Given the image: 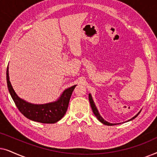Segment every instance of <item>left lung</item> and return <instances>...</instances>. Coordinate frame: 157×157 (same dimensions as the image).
<instances>
[{
    "instance_id": "1",
    "label": "left lung",
    "mask_w": 157,
    "mask_h": 157,
    "mask_svg": "<svg viewBox=\"0 0 157 157\" xmlns=\"http://www.w3.org/2000/svg\"><path fill=\"white\" fill-rule=\"evenodd\" d=\"M89 99L90 104H91V109H92V111H93V112H94V115L96 116V118H97V119L98 120V121H99L100 122H101L102 124H105V125H107V126H113V125H117V124H112V123H109V122L106 121V120H104V119H103V118L101 117V116L100 115L99 112H98V111L97 108H96V105H95V103H94V100H93V98H92V96H91V94H89ZM140 112H141V111H139V112L138 113H137L136 115H135L134 117H132V119H131L128 120V121H132V120L134 119L135 118H136V117H137V116L139 115V113H140Z\"/></svg>"
}]
</instances>
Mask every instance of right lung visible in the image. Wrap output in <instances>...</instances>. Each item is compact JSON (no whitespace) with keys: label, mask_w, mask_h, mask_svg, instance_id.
Listing matches in <instances>:
<instances>
[{"label":"right lung","mask_w":157,"mask_h":157,"mask_svg":"<svg viewBox=\"0 0 157 157\" xmlns=\"http://www.w3.org/2000/svg\"><path fill=\"white\" fill-rule=\"evenodd\" d=\"M8 89L17 108L21 113L30 120L43 124H54L61 120L67 111L72 92L76 85L66 89L56 101L44 104H34L27 102L17 95L9 78L8 66L6 71Z\"/></svg>","instance_id":"obj_1"}]
</instances>
